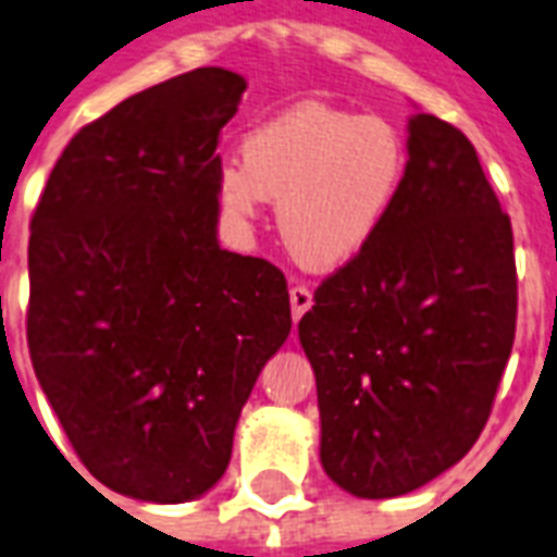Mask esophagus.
<instances>
[{
  "label": "esophagus",
  "instance_id": "esophagus-1",
  "mask_svg": "<svg viewBox=\"0 0 557 557\" xmlns=\"http://www.w3.org/2000/svg\"><path fill=\"white\" fill-rule=\"evenodd\" d=\"M288 300H292V318H295V321H300V315H304V312H309V307H312V292H309L307 286H292V292H288Z\"/></svg>",
  "mask_w": 557,
  "mask_h": 557
}]
</instances>
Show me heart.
I'll return each mask as SVG.
<instances>
[{
	"label": "heart",
	"mask_w": 557,
	"mask_h": 557,
	"mask_svg": "<svg viewBox=\"0 0 557 557\" xmlns=\"http://www.w3.org/2000/svg\"><path fill=\"white\" fill-rule=\"evenodd\" d=\"M406 143L382 116L304 101L253 127L242 160L215 172L222 210L250 224L280 198V233L309 269H342L368 250L406 181Z\"/></svg>",
	"instance_id": "1"
}]
</instances>
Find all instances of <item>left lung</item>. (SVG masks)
<instances>
[{
    "instance_id": "1",
    "label": "left lung",
    "mask_w": 557,
    "mask_h": 557,
    "mask_svg": "<svg viewBox=\"0 0 557 557\" xmlns=\"http://www.w3.org/2000/svg\"><path fill=\"white\" fill-rule=\"evenodd\" d=\"M511 219L473 143L409 119L400 198L297 324L318 385L321 465L362 499L426 485L476 444L511 356Z\"/></svg>"
}]
</instances>
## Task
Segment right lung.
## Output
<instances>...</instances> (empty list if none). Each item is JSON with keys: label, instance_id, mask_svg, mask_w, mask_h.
Returning <instances> with one entry per match:
<instances>
[{"label": "right lung", "instance_id": "obj_1", "mask_svg": "<svg viewBox=\"0 0 557 557\" xmlns=\"http://www.w3.org/2000/svg\"><path fill=\"white\" fill-rule=\"evenodd\" d=\"M245 78L201 66L63 148L32 215L28 354L81 465L116 494L186 503L227 470L286 277L219 248L215 154Z\"/></svg>", "mask_w": 557, "mask_h": 557}]
</instances>
